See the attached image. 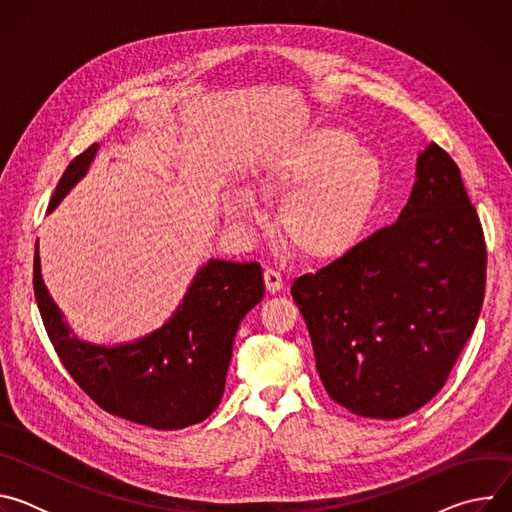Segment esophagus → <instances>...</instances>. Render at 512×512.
<instances>
[{"mask_svg":"<svg viewBox=\"0 0 512 512\" xmlns=\"http://www.w3.org/2000/svg\"><path fill=\"white\" fill-rule=\"evenodd\" d=\"M263 279H265V289L269 291V294H277V291L283 289L285 281H283V275L275 269H265L263 271Z\"/></svg>","mask_w":512,"mask_h":512,"instance_id":"esophagus-1","label":"esophagus"}]
</instances>
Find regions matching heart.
I'll list each match as a JSON object with an SVG mask.
<instances>
[{
  "mask_svg": "<svg viewBox=\"0 0 512 512\" xmlns=\"http://www.w3.org/2000/svg\"><path fill=\"white\" fill-rule=\"evenodd\" d=\"M265 198L289 192L279 208V229L300 253L326 259L346 251L367 227L381 188V162L358 148V139L334 125H320L285 143L255 174ZM225 210L239 225L257 221L251 192L237 190Z\"/></svg>",
  "mask_w": 512,
  "mask_h": 512,
  "instance_id": "obj_1",
  "label": "heart"
}]
</instances>
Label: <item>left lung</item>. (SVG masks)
Here are the masks:
<instances>
[{"label": "left lung", "instance_id": "1", "mask_svg": "<svg viewBox=\"0 0 512 512\" xmlns=\"http://www.w3.org/2000/svg\"><path fill=\"white\" fill-rule=\"evenodd\" d=\"M415 174L397 223L291 285L324 389L362 417L440 393L482 310L486 245L460 168L429 143Z\"/></svg>", "mask_w": 512, "mask_h": 512}]
</instances>
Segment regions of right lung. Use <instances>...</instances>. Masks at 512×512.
<instances>
[{
	"mask_svg": "<svg viewBox=\"0 0 512 512\" xmlns=\"http://www.w3.org/2000/svg\"><path fill=\"white\" fill-rule=\"evenodd\" d=\"M97 143L64 170L48 212L89 170ZM265 294L261 265L210 259L200 267L172 318L133 342L103 346L79 340L42 281L38 243L34 296L64 369L107 413L154 429L204 421L221 403L241 320Z\"/></svg>",
	"mask_w": 512,
	"mask_h": 512,
	"instance_id": "add662e5",
	"label": "right lung"
}]
</instances>
